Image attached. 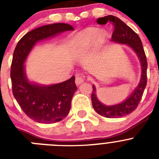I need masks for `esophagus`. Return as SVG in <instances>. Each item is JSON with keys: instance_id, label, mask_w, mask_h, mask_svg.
<instances>
[{"instance_id": "34e87169", "label": "esophagus", "mask_w": 159, "mask_h": 159, "mask_svg": "<svg viewBox=\"0 0 159 159\" xmlns=\"http://www.w3.org/2000/svg\"><path fill=\"white\" fill-rule=\"evenodd\" d=\"M84 75H80V76H76L75 78V84H76L77 86L79 85H80L81 84L84 82Z\"/></svg>"}]
</instances>
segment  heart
I'll list each match as a JSON object with an SVG mask.
<instances>
[{"label": "heart", "mask_w": 159, "mask_h": 159, "mask_svg": "<svg viewBox=\"0 0 159 159\" xmlns=\"http://www.w3.org/2000/svg\"><path fill=\"white\" fill-rule=\"evenodd\" d=\"M106 36L104 32H100L95 28H88L78 32L71 40V48L75 52H84L90 48L95 41L102 42Z\"/></svg>", "instance_id": "1"}]
</instances>
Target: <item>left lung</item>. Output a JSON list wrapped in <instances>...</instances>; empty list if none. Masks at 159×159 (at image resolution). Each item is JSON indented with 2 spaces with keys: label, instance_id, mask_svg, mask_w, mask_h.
I'll use <instances>...</instances> for the list:
<instances>
[{
  "label": "left lung",
  "instance_id": "obj_1",
  "mask_svg": "<svg viewBox=\"0 0 159 159\" xmlns=\"http://www.w3.org/2000/svg\"><path fill=\"white\" fill-rule=\"evenodd\" d=\"M107 22L112 24L115 27L111 36V41L129 46L137 55L141 64L142 72L139 84H138V86L127 99L118 104L107 106L102 103L97 98L95 86L92 85L93 91L92 94V102L95 111L106 118H121L134 111L141 100L147 83V61L143 43L137 33H135L119 18L112 15L97 19V23L99 25H105Z\"/></svg>",
  "mask_w": 159,
  "mask_h": 159
}]
</instances>
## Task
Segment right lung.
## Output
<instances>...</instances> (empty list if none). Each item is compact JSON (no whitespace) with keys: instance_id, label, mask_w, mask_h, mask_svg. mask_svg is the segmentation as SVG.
Returning <instances> with one entry per match:
<instances>
[{"instance_id":"add662e5","label":"right lung","mask_w":159,"mask_h":159,"mask_svg":"<svg viewBox=\"0 0 159 159\" xmlns=\"http://www.w3.org/2000/svg\"><path fill=\"white\" fill-rule=\"evenodd\" d=\"M72 30L68 24L43 25L26 33L15 48L10 71L12 93L23 111L37 123H57L68 115L77 90L75 76L59 84L41 85L29 80L25 63L36 42Z\"/></svg>"}]
</instances>
